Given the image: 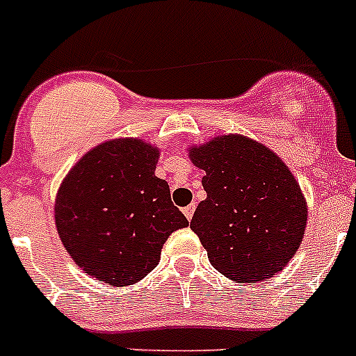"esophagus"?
I'll list each match as a JSON object with an SVG mask.
<instances>
[{"mask_svg":"<svg viewBox=\"0 0 356 356\" xmlns=\"http://www.w3.org/2000/svg\"><path fill=\"white\" fill-rule=\"evenodd\" d=\"M184 216H186V219H188V221H191V218H193V214H195V204H189L188 207H184Z\"/></svg>","mask_w":356,"mask_h":356,"instance_id":"obj_1","label":"esophagus"}]
</instances>
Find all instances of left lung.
Instances as JSON below:
<instances>
[{"mask_svg":"<svg viewBox=\"0 0 356 356\" xmlns=\"http://www.w3.org/2000/svg\"><path fill=\"white\" fill-rule=\"evenodd\" d=\"M189 159L205 172L207 191L189 227L212 267L237 283H258L283 270L307 225V202L286 163L237 133L191 145Z\"/></svg>","mask_w":356,"mask_h":356,"instance_id":"1","label":"left lung"}]
</instances>
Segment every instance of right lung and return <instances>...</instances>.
<instances>
[{"label": "right lung", "instance_id": "obj_1", "mask_svg": "<svg viewBox=\"0 0 356 356\" xmlns=\"http://www.w3.org/2000/svg\"><path fill=\"white\" fill-rule=\"evenodd\" d=\"M159 149L111 138L79 159L56 195V230L81 270L129 286L158 265L172 232L188 227L168 182L156 177Z\"/></svg>", "mask_w": 356, "mask_h": 356}]
</instances>
